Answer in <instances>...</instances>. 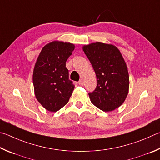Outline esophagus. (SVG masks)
I'll return each mask as SVG.
<instances>
[{
    "instance_id": "esophagus-1",
    "label": "esophagus",
    "mask_w": 160,
    "mask_h": 160,
    "mask_svg": "<svg viewBox=\"0 0 160 160\" xmlns=\"http://www.w3.org/2000/svg\"><path fill=\"white\" fill-rule=\"evenodd\" d=\"M78 84L80 86H83V81L82 79L79 80V82H78Z\"/></svg>"
}]
</instances>
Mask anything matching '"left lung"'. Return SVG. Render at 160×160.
Listing matches in <instances>:
<instances>
[{"label":"left lung","instance_id":"8db88e82","mask_svg":"<svg viewBox=\"0 0 160 160\" xmlns=\"http://www.w3.org/2000/svg\"><path fill=\"white\" fill-rule=\"evenodd\" d=\"M93 66L97 86L89 98L93 104L104 112L121 106L129 89V75L121 52L112 44L96 42L83 46Z\"/></svg>","mask_w":160,"mask_h":160}]
</instances>
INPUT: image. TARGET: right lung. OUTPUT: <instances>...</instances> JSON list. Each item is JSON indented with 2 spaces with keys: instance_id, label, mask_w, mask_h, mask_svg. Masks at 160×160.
<instances>
[{
  "instance_id": "add662e5",
  "label": "right lung",
  "mask_w": 160,
  "mask_h": 160,
  "mask_svg": "<svg viewBox=\"0 0 160 160\" xmlns=\"http://www.w3.org/2000/svg\"><path fill=\"white\" fill-rule=\"evenodd\" d=\"M74 48L73 43L54 41L42 48L36 60L33 72L35 96L50 112H57L63 108L74 91L66 61Z\"/></svg>"
}]
</instances>
